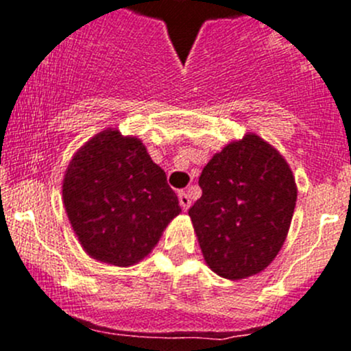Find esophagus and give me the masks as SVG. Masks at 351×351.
<instances>
[{"mask_svg":"<svg viewBox=\"0 0 351 351\" xmlns=\"http://www.w3.org/2000/svg\"><path fill=\"white\" fill-rule=\"evenodd\" d=\"M179 204H180V208L184 209V211H187V209H189L191 197H189V194L186 193V191H180V193H179Z\"/></svg>","mask_w":351,"mask_h":351,"instance_id":"obj_1","label":"esophagus"}]
</instances>
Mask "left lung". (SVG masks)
<instances>
[{
    "label": "left lung",
    "instance_id": "left-lung-1",
    "mask_svg": "<svg viewBox=\"0 0 351 351\" xmlns=\"http://www.w3.org/2000/svg\"><path fill=\"white\" fill-rule=\"evenodd\" d=\"M199 187L189 216L209 269L231 280L265 269L282 248L298 199L282 155L247 135L208 162Z\"/></svg>",
    "mask_w": 351,
    "mask_h": 351
}]
</instances>
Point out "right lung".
Segmentation results:
<instances>
[{"instance_id":"1","label":"right lung","mask_w":351,"mask_h":351,"mask_svg":"<svg viewBox=\"0 0 351 351\" xmlns=\"http://www.w3.org/2000/svg\"><path fill=\"white\" fill-rule=\"evenodd\" d=\"M62 196L84 250L118 267L149 255L180 211L165 172L142 142L117 130H104L74 155Z\"/></svg>"}]
</instances>
